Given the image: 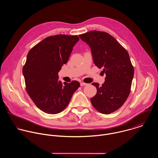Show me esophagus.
<instances>
[{"instance_id":"esophagus-1","label":"esophagus","mask_w":158,"mask_h":158,"mask_svg":"<svg viewBox=\"0 0 158 158\" xmlns=\"http://www.w3.org/2000/svg\"><path fill=\"white\" fill-rule=\"evenodd\" d=\"M80 85H81V86H83L88 85V84H87V83H84V82H81V83H80Z\"/></svg>"}]
</instances>
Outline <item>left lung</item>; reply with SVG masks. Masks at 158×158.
<instances>
[{
	"label": "left lung",
	"mask_w": 158,
	"mask_h": 158,
	"mask_svg": "<svg viewBox=\"0 0 158 158\" xmlns=\"http://www.w3.org/2000/svg\"><path fill=\"white\" fill-rule=\"evenodd\" d=\"M79 37L89 45L95 65L106 74L102 86L92 83L97 91L91 103L98 112L110 114L123 105L131 91L135 71L129 54L108 33L94 30Z\"/></svg>",
	"instance_id": "left-lung-1"
}]
</instances>
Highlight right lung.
Returning <instances> with one entry per match:
<instances>
[{
    "instance_id": "right-lung-1",
    "label": "right lung",
    "mask_w": 158,
    "mask_h": 158,
    "mask_svg": "<svg viewBox=\"0 0 158 158\" xmlns=\"http://www.w3.org/2000/svg\"><path fill=\"white\" fill-rule=\"evenodd\" d=\"M78 41L77 35L48 36L27 54L23 69L25 89L36 106L44 113L56 114L63 111L80 86L77 81L62 83L58 74Z\"/></svg>"
}]
</instances>
